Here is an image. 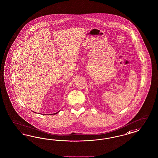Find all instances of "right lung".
Masks as SVG:
<instances>
[{
    "label": "right lung",
    "instance_id": "right-lung-1",
    "mask_svg": "<svg viewBox=\"0 0 158 158\" xmlns=\"http://www.w3.org/2000/svg\"><path fill=\"white\" fill-rule=\"evenodd\" d=\"M59 113V111H58V113H54V114H57V113ZM51 115H52V114H51Z\"/></svg>",
    "mask_w": 158,
    "mask_h": 158
}]
</instances>
